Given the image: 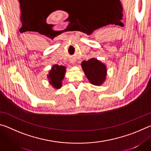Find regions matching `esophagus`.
Returning a JSON list of instances; mask_svg holds the SVG:
<instances>
[{"label":"esophagus","mask_w":151,"mask_h":151,"mask_svg":"<svg viewBox=\"0 0 151 151\" xmlns=\"http://www.w3.org/2000/svg\"><path fill=\"white\" fill-rule=\"evenodd\" d=\"M71 63H74V60H71Z\"/></svg>","instance_id":"esophagus-1"}]
</instances>
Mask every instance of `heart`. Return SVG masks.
<instances>
[{"instance_id": "b5f03b06", "label": "heart", "mask_w": 151, "mask_h": 151, "mask_svg": "<svg viewBox=\"0 0 151 151\" xmlns=\"http://www.w3.org/2000/svg\"><path fill=\"white\" fill-rule=\"evenodd\" d=\"M18 2H19V1H18Z\"/></svg>"}]
</instances>
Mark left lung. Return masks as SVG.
Wrapping results in <instances>:
<instances>
[{"label":"left lung","instance_id":"left-lung-1","mask_svg":"<svg viewBox=\"0 0 151 151\" xmlns=\"http://www.w3.org/2000/svg\"><path fill=\"white\" fill-rule=\"evenodd\" d=\"M82 68L89 82L94 85H101L105 81L106 66L96 58H92L88 60H83Z\"/></svg>","mask_w":151,"mask_h":151}]
</instances>
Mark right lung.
Instances as JSON below:
<instances>
[{
	"mask_svg": "<svg viewBox=\"0 0 151 151\" xmlns=\"http://www.w3.org/2000/svg\"><path fill=\"white\" fill-rule=\"evenodd\" d=\"M66 67L64 66L55 65L51 68L48 75L49 83L56 89H58L62 86V81L65 77Z\"/></svg>",
	"mask_w": 151,
	"mask_h": 151,
	"instance_id": "right-lung-1",
	"label": "right lung"
}]
</instances>
